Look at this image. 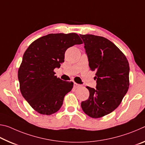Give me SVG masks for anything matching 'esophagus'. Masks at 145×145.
Instances as JSON below:
<instances>
[{
  "instance_id": "1",
  "label": "esophagus",
  "mask_w": 145,
  "mask_h": 145,
  "mask_svg": "<svg viewBox=\"0 0 145 145\" xmlns=\"http://www.w3.org/2000/svg\"><path fill=\"white\" fill-rule=\"evenodd\" d=\"M73 86H74V88H80V86H81V85L77 84L76 82H74V85Z\"/></svg>"
}]
</instances>
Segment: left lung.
I'll list each match as a JSON object with an SVG mask.
<instances>
[{"label":"left lung","instance_id":"8db88e82","mask_svg":"<svg viewBox=\"0 0 145 145\" xmlns=\"http://www.w3.org/2000/svg\"><path fill=\"white\" fill-rule=\"evenodd\" d=\"M91 70L96 72V89L87 86L89 97L81 102L86 114L99 118L119 106L129 88V64L125 56L107 38L80 34Z\"/></svg>","mask_w":145,"mask_h":145}]
</instances>
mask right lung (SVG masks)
<instances>
[{"instance_id":"add662e5","label":"right lung","mask_w":145,"mask_h":145,"mask_svg":"<svg viewBox=\"0 0 145 145\" xmlns=\"http://www.w3.org/2000/svg\"><path fill=\"white\" fill-rule=\"evenodd\" d=\"M82 43L76 33L49 34L33 41L25 50L18 72L20 89L38 113L52 114L62 106L73 83L57 78L54 70L64 62L68 48Z\"/></svg>"}]
</instances>
